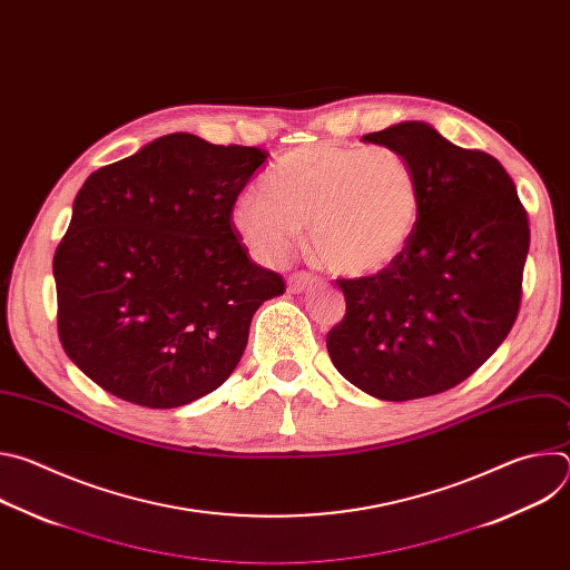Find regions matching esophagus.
Returning <instances> with one entry per match:
<instances>
[{"mask_svg": "<svg viewBox=\"0 0 570 570\" xmlns=\"http://www.w3.org/2000/svg\"><path fill=\"white\" fill-rule=\"evenodd\" d=\"M317 277L311 275V273H293L286 282V288L288 293H304V291H311L313 286H317Z\"/></svg>", "mask_w": 570, "mask_h": 570, "instance_id": "obj_1", "label": "esophagus"}]
</instances>
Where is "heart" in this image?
I'll return each mask as SVG.
<instances>
[{
    "label": "heart",
    "instance_id": "heart-1",
    "mask_svg": "<svg viewBox=\"0 0 570 570\" xmlns=\"http://www.w3.org/2000/svg\"><path fill=\"white\" fill-rule=\"evenodd\" d=\"M422 218V185L390 146L320 141L286 153L243 194L229 223L262 264L284 262L308 225L313 257L338 275L370 277L394 266Z\"/></svg>",
    "mask_w": 570,
    "mask_h": 570
}]
</instances>
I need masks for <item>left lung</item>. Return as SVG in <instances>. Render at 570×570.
<instances>
[{
  "label": "left lung",
  "mask_w": 570,
  "mask_h": 570,
  "mask_svg": "<svg viewBox=\"0 0 570 570\" xmlns=\"http://www.w3.org/2000/svg\"><path fill=\"white\" fill-rule=\"evenodd\" d=\"M363 141L409 157L422 218L387 271L338 279L347 311L327 334L336 370L383 401L440 394L471 376L508 338L521 306L528 212L501 161L401 121Z\"/></svg>",
  "instance_id": "left-lung-1"
}]
</instances>
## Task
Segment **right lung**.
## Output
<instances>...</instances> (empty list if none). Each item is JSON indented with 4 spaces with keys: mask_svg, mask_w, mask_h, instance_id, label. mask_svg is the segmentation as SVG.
Instances as JSON below:
<instances>
[{
    "mask_svg": "<svg viewBox=\"0 0 570 570\" xmlns=\"http://www.w3.org/2000/svg\"><path fill=\"white\" fill-rule=\"evenodd\" d=\"M266 157L174 132L80 187L53 255L58 336L106 392L178 409L234 372L255 311L286 291L229 223Z\"/></svg>",
    "mask_w": 570,
    "mask_h": 570,
    "instance_id": "obj_1",
    "label": "right lung"
}]
</instances>
